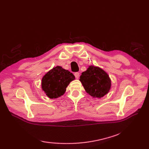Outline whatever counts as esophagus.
I'll return each instance as SVG.
<instances>
[{
    "label": "esophagus",
    "mask_w": 149,
    "mask_h": 149,
    "mask_svg": "<svg viewBox=\"0 0 149 149\" xmlns=\"http://www.w3.org/2000/svg\"><path fill=\"white\" fill-rule=\"evenodd\" d=\"M74 74L76 79H78L79 78V73H78V72H76V73H74Z\"/></svg>",
    "instance_id": "34e87169"
}]
</instances>
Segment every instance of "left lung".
Listing matches in <instances>:
<instances>
[{"label": "left lung", "mask_w": 149, "mask_h": 149, "mask_svg": "<svg viewBox=\"0 0 149 149\" xmlns=\"http://www.w3.org/2000/svg\"><path fill=\"white\" fill-rule=\"evenodd\" d=\"M84 89L90 96L100 98L109 92L111 80L106 72L100 68L90 66L80 76Z\"/></svg>", "instance_id": "obj_1"}]
</instances>
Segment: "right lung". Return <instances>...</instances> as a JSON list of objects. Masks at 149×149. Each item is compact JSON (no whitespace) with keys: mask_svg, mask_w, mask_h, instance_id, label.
<instances>
[{"mask_svg":"<svg viewBox=\"0 0 149 149\" xmlns=\"http://www.w3.org/2000/svg\"><path fill=\"white\" fill-rule=\"evenodd\" d=\"M74 79L73 73L58 66L49 71L43 77L42 89L49 98H57L65 93L68 85Z\"/></svg>","mask_w":149,"mask_h":149,"instance_id":"obj_1","label":"right lung"}]
</instances>
